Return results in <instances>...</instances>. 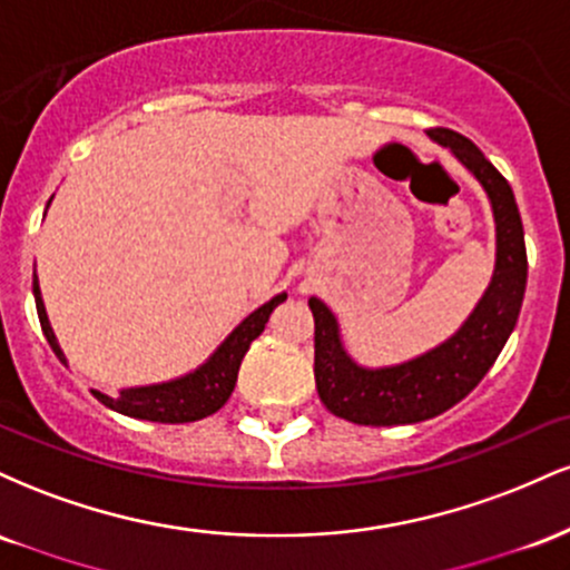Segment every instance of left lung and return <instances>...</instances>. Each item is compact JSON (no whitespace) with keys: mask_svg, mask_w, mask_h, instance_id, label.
<instances>
[{"mask_svg":"<svg viewBox=\"0 0 570 570\" xmlns=\"http://www.w3.org/2000/svg\"><path fill=\"white\" fill-rule=\"evenodd\" d=\"M485 189L495 222V265L488 289L448 340L402 364L364 367L345 351L337 316L318 297L307 299L316 322V389L332 415L358 426H402L442 415L488 375L499 358L528 284L525 233L509 181L466 136L448 128L429 130Z\"/></svg>","mask_w":570,"mask_h":570,"instance_id":"left-lung-1","label":"left lung"}]
</instances>
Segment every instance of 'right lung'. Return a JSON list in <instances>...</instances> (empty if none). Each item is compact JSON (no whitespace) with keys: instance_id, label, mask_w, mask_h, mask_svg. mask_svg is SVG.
I'll use <instances>...</instances> for the list:
<instances>
[{"instance_id":"obj_1","label":"right lung","mask_w":570,"mask_h":570,"mask_svg":"<svg viewBox=\"0 0 570 570\" xmlns=\"http://www.w3.org/2000/svg\"><path fill=\"white\" fill-rule=\"evenodd\" d=\"M53 200V198H50ZM48 200V206H50ZM286 294H276L273 299H267L265 305H259L257 311H252L235 330L217 345V351L200 364V367L189 370L187 375L171 377V381L163 383H149V385H130V389H120L115 396L104 394V391H94L107 407L128 417H139V421H153V423H193L200 417L214 415L222 404L227 402L238 381V367L244 362L248 345L263 335L267 318L276 307L284 303ZM35 303L39 313V324H42L45 337H48L50 348L63 364L61 345L50 326L48 311H45L42 292H39V278L35 273Z\"/></svg>"}]
</instances>
